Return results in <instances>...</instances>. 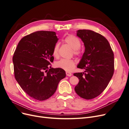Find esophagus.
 <instances>
[{"label": "esophagus", "mask_w": 129, "mask_h": 129, "mask_svg": "<svg viewBox=\"0 0 129 129\" xmlns=\"http://www.w3.org/2000/svg\"><path fill=\"white\" fill-rule=\"evenodd\" d=\"M66 75L67 76H71L72 75V74L69 72H66Z\"/></svg>", "instance_id": "obj_1"}]
</instances>
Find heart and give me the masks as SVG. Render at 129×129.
I'll list each match as a JSON object with an SVG mask.
<instances>
[{
	"mask_svg": "<svg viewBox=\"0 0 129 129\" xmlns=\"http://www.w3.org/2000/svg\"><path fill=\"white\" fill-rule=\"evenodd\" d=\"M65 42L68 44L73 49L74 54L76 56L80 55L82 52L80 47L81 46V42L77 37L72 34H69L64 39ZM58 48H59V44L57 43L54 46L52 54L53 55L57 57L58 55ZM75 62L73 59H66V58H62L56 62L55 66L57 68H59L64 70L66 71L71 72L72 71L75 67Z\"/></svg>",
	"mask_w": 129,
	"mask_h": 129,
	"instance_id": "1",
	"label": "heart"
}]
</instances>
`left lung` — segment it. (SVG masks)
Masks as SVG:
<instances>
[{"label":"left lung","instance_id":"1","mask_svg":"<svg viewBox=\"0 0 129 129\" xmlns=\"http://www.w3.org/2000/svg\"><path fill=\"white\" fill-rule=\"evenodd\" d=\"M77 36L85 46V52L77 68L84 73H74L79 82L75 87L77 94L86 100L99 96L107 88L114 73V55L107 39L91 30L79 29Z\"/></svg>","mask_w":129,"mask_h":129}]
</instances>
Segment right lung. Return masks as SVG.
<instances>
[{"label": "right lung", "instance_id": "right-lung-1", "mask_svg": "<svg viewBox=\"0 0 129 129\" xmlns=\"http://www.w3.org/2000/svg\"><path fill=\"white\" fill-rule=\"evenodd\" d=\"M57 41L55 32L37 31L23 37L15 49L13 56L15 79L33 99H49L66 77L63 69L50 66L54 61L53 49Z\"/></svg>", "mask_w": 129, "mask_h": 129}]
</instances>
